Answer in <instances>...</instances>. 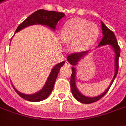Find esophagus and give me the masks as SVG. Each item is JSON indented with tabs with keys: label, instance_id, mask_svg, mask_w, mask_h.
<instances>
[{
	"label": "esophagus",
	"instance_id": "esophagus-1",
	"mask_svg": "<svg viewBox=\"0 0 126 126\" xmlns=\"http://www.w3.org/2000/svg\"><path fill=\"white\" fill-rule=\"evenodd\" d=\"M65 66H67V67H70V63L67 61H65Z\"/></svg>",
	"mask_w": 126,
	"mask_h": 126
}]
</instances>
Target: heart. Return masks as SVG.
I'll return each instance as SVG.
<instances>
[{
  "mask_svg": "<svg viewBox=\"0 0 126 126\" xmlns=\"http://www.w3.org/2000/svg\"><path fill=\"white\" fill-rule=\"evenodd\" d=\"M99 29L88 20L74 18L67 21L63 27L61 38L64 43H72V48L81 52L90 47L96 40Z\"/></svg>",
  "mask_w": 126,
  "mask_h": 126,
  "instance_id": "b5f03b06",
  "label": "heart"
}]
</instances>
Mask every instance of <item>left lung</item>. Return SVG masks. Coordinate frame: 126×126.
Listing matches in <instances>:
<instances>
[{"label": "left lung", "instance_id": "left-lung-1", "mask_svg": "<svg viewBox=\"0 0 126 126\" xmlns=\"http://www.w3.org/2000/svg\"><path fill=\"white\" fill-rule=\"evenodd\" d=\"M101 28H102L103 32V38L101 39V42L99 43V46H102V45H110L112 46V47L113 48V50L114 53H115V73L114 75V77L110 83L109 87L106 89L105 92H103L100 95L97 96H94V97H88L86 96H84L82 94L81 92L78 90L77 85H76V69L75 67H72V75H71V79H70V86H71V91L72 94L74 96V98L77 100L78 101L82 103H92L96 102L97 101H99V99H101L103 96L106 94L109 90V89L111 87V85L113 83L114 79L116 78L117 75V72H118V70H119V58L120 56V47L118 45L117 43V38L116 36L112 31L109 30L108 27H106V25L103 23L101 21ZM89 51H84V52H76V53H73L71 54L69 56H67V59L68 61V62L72 65H77L78 62L85 55H87L88 54Z\"/></svg>", "mask_w": 126, "mask_h": 126}]
</instances>
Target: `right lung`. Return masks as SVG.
<instances>
[{
	"instance_id": "obj_1",
	"label": "right lung",
	"mask_w": 126,
	"mask_h": 126,
	"mask_svg": "<svg viewBox=\"0 0 126 126\" xmlns=\"http://www.w3.org/2000/svg\"><path fill=\"white\" fill-rule=\"evenodd\" d=\"M64 16H65V14L62 12H56L54 11H47L45 9H39L38 11L33 13L32 14H31L30 16H28L22 23H20L18 25V27H17L15 33L19 32L27 26H30L32 25H36V24L46 25L53 30H54L58 21ZM64 63H65V61L61 62L52 68L45 84L39 92H36L35 94H25L18 91L16 88L13 86L14 89L20 97L29 101L38 102V101H41L47 99L52 92V90L54 88V83L56 81V78L59 74V72L61 67L64 65Z\"/></svg>"
}]
</instances>
